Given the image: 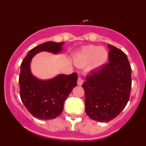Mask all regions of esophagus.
Returning <instances> with one entry per match:
<instances>
[{
	"label": "esophagus",
	"mask_w": 146,
	"mask_h": 146,
	"mask_svg": "<svg viewBox=\"0 0 146 146\" xmlns=\"http://www.w3.org/2000/svg\"><path fill=\"white\" fill-rule=\"evenodd\" d=\"M82 83H83V80L82 79V77H79L78 79H77V85L78 86H82Z\"/></svg>",
	"instance_id": "obj_1"
}]
</instances>
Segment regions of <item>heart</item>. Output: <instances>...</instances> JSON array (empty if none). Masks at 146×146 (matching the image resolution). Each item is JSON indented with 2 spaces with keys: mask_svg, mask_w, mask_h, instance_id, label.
<instances>
[{
  "mask_svg": "<svg viewBox=\"0 0 146 146\" xmlns=\"http://www.w3.org/2000/svg\"><path fill=\"white\" fill-rule=\"evenodd\" d=\"M108 53L104 47L88 45L82 47L74 58V63L78 66H85L90 64L89 69H99L107 61Z\"/></svg>",
  "mask_w": 146,
  "mask_h": 146,
  "instance_id": "b5f03b06",
  "label": "heart"
}]
</instances>
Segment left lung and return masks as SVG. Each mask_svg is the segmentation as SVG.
I'll return each instance as SVG.
<instances>
[{"mask_svg": "<svg viewBox=\"0 0 146 146\" xmlns=\"http://www.w3.org/2000/svg\"><path fill=\"white\" fill-rule=\"evenodd\" d=\"M108 64L86 77L85 91L86 113L91 119L108 122L124 109L129 99L131 69L126 54L108 44Z\"/></svg>", "mask_w": 146, "mask_h": 146, "instance_id": "left-lung-1", "label": "left lung"}]
</instances>
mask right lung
Here are the masks:
<instances>
[{"label": "right lung", "mask_w": 146, "mask_h": 146, "mask_svg": "<svg viewBox=\"0 0 146 146\" xmlns=\"http://www.w3.org/2000/svg\"><path fill=\"white\" fill-rule=\"evenodd\" d=\"M64 44V42H47L38 45L28 52L20 66V98L29 113L38 119H53L62 113L64 102L77 86V74H59L52 79L42 80L31 74V61L42 51L60 52Z\"/></svg>", "instance_id": "1"}]
</instances>
